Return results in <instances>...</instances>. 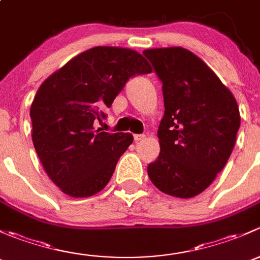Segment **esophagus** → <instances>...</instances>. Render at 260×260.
<instances>
[{
  "label": "esophagus",
  "instance_id": "1",
  "mask_svg": "<svg viewBox=\"0 0 260 260\" xmlns=\"http://www.w3.org/2000/svg\"><path fill=\"white\" fill-rule=\"evenodd\" d=\"M144 139H145V135H143V134H135V135H134V140H135L136 143L144 140Z\"/></svg>",
  "mask_w": 260,
  "mask_h": 260
}]
</instances>
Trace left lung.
<instances>
[{
    "label": "left lung",
    "mask_w": 260,
    "mask_h": 260,
    "mask_svg": "<svg viewBox=\"0 0 260 260\" xmlns=\"http://www.w3.org/2000/svg\"><path fill=\"white\" fill-rule=\"evenodd\" d=\"M162 82L160 154L148 175L160 191L192 198L204 191L228 161L240 126L230 90L197 55L183 47L144 51Z\"/></svg>",
    "instance_id": "obj_1"
}]
</instances>
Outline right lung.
<instances>
[{"label":"right lung","mask_w":260,"mask_h":260,"mask_svg":"<svg viewBox=\"0 0 260 260\" xmlns=\"http://www.w3.org/2000/svg\"><path fill=\"white\" fill-rule=\"evenodd\" d=\"M136 51L98 46L47 77L31 105L32 141L51 180L72 198H87L110 181L129 133L95 130L130 77L150 74Z\"/></svg>","instance_id":"1"}]
</instances>
